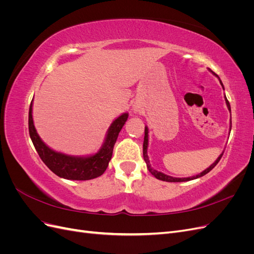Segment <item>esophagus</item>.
Here are the masks:
<instances>
[{
    "label": "esophagus",
    "instance_id": "esophagus-1",
    "mask_svg": "<svg viewBox=\"0 0 254 254\" xmlns=\"http://www.w3.org/2000/svg\"><path fill=\"white\" fill-rule=\"evenodd\" d=\"M134 111H136V108H134Z\"/></svg>",
    "mask_w": 254,
    "mask_h": 254
}]
</instances>
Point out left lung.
Here are the masks:
<instances>
[{
    "mask_svg": "<svg viewBox=\"0 0 254 254\" xmlns=\"http://www.w3.org/2000/svg\"><path fill=\"white\" fill-rule=\"evenodd\" d=\"M220 83H221V86H222L221 80H220ZM222 88H224V86H222ZM225 97H226V96H225ZM226 103H227V106H228L229 110L231 111V107H230V104H229V102H228L227 97H226ZM231 127H232V123H231ZM147 146H148V129H147V127H145V135H144V143H143V157H144V160H145V162H146V165H147V168H148V171L150 172V174L155 176L157 179L162 180V181H167V182H183V181H190V180H193V179H197V178H199V177H202V176H204L205 174L211 172V171L213 170V168H214L215 166H216V164L219 162V160L221 159L222 155H224V152H222L221 155L218 157V159H217L216 161H215V162H214L209 168H206L205 171H203L201 174L193 176V177H189V178H174V177L167 176V175H165V174H163V173H160V172H158V171H156V170H153V168L150 167L149 160H148V157H147Z\"/></svg>",
    "mask_w": 254,
    "mask_h": 254,
    "instance_id": "obj_1",
    "label": "left lung"
}]
</instances>
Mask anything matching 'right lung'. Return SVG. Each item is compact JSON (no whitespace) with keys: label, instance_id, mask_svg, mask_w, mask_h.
Instances as JSON below:
<instances>
[{"label":"right lung","instance_id":"obj_1","mask_svg":"<svg viewBox=\"0 0 254 254\" xmlns=\"http://www.w3.org/2000/svg\"><path fill=\"white\" fill-rule=\"evenodd\" d=\"M32 107L33 102L30 103L28 112V131L30 139H32L38 155L43 161V163L54 174L68 180H90L97 178L105 173L107 167H108L109 161L111 160L113 147L119 133L128 119L127 113L122 114L120 118L112 123L101 150L95 153L94 156L77 158L54 151L41 141L34 126Z\"/></svg>","mask_w":254,"mask_h":254}]
</instances>
